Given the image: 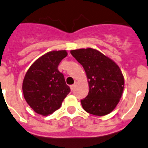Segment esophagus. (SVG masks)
I'll return each mask as SVG.
<instances>
[{
  "mask_svg": "<svg viewBox=\"0 0 148 148\" xmlns=\"http://www.w3.org/2000/svg\"><path fill=\"white\" fill-rule=\"evenodd\" d=\"M74 87H75V84H74V85H71V86H70V88H71V91H73V90H74Z\"/></svg>",
  "mask_w": 148,
  "mask_h": 148,
  "instance_id": "obj_1",
  "label": "esophagus"
}]
</instances>
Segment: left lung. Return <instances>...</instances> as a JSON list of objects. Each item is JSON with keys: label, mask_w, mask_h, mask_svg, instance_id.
<instances>
[{"label": "left lung", "mask_w": 148, "mask_h": 148, "mask_svg": "<svg viewBox=\"0 0 148 148\" xmlns=\"http://www.w3.org/2000/svg\"><path fill=\"white\" fill-rule=\"evenodd\" d=\"M83 65L88 82V95L81 100L86 112L103 116L111 112L120 101L124 91V79L115 62L93 48L71 51Z\"/></svg>", "instance_id": "8db88e82"}]
</instances>
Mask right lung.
<instances>
[{
    "label": "right lung",
    "instance_id": "obj_1",
    "mask_svg": "<svg viewBox=\"0 0 148 148\" xmlns=\"http://www.w3.org/2000/svg\"><path fill=\"white\" fill-rule=\"evenodd\" d=\"M68 55L64 51H53L44 54L29 67L23 80L24 99L39 115H48L57 110L70 88L58 65Z\"/></svg>",
    "mask_w": 148,
    "mask_h": 148
}]
</instances>
